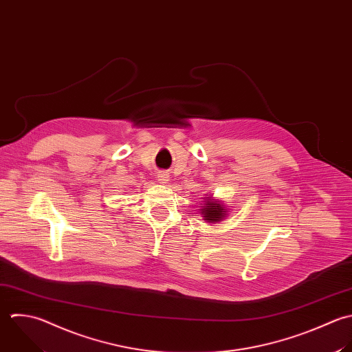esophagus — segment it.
I'll return each mask as SVG.
<instances>
[{
	"mask_svg": "<svg viewBox=\"0 0 352 352\" xmlns=\"http://www.w3.org/2000/svg\"><path fill=\"white\" fill-rule=\"evenodd\" d=\"M168 178H170V177H168V174H167V173H163V171H162V173H159V174H157V181H160L162 184H167Z\"/></svg>",
	"mask_w": 352,
	"mask_h": 352,
	"instance_id": "esophagus-1",
	"label": "esophagus"
}]
</instances>
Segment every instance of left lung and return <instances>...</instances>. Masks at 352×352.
I'll return each instance as SVG.
<instances>
[{
	"instance_id": "1",
	"label": "left lung",
	"mask_w": 352,
	"mask_h": 352,
	"mask_svg": "<svg viewBox=\"0 0 352 352\" xmlns=\"http://www.w3.org/2000/svg\"><path fill=\"white\" fill-rule=\"evenodd\" d=\"M204 200L206 203L204 206H201V215L204 217V221L211 223L221 222L226 215V210L223 204L218 200H214L212 197H207Z\"/></svg>"
}]
</instances>
